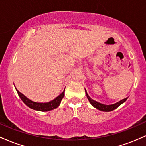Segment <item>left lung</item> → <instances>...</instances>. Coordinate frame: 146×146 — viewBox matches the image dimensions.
Returning <instances> with one entry per match:
<instances>
[{
  "mask_svg": "<svg viewBox=\"0 0 146 146\" xmlns=\"http://www.w3.org/2000/svg\"><path fill=\"white\" fill-rule=\"evenodd\" d=\"M85 92H86V94L87 96V98H88V101L90 102V103L91 104V105L93 106V107L96 108L97 109L101 110V111H104V112H110V111H113V110L116 109L118 106H119L121 104H123V102H125L126 101V100L128 99V98L123 99L121 100V101L117 102V103L114 104H111V105H106V104H103L100 103V102H98L95 100H93V99H91L88 96V93H87L86 90H85Z\"/></svg>",
  "mask_w": 146,
  "mask_h": 146,
  "instance_id": "obj_1",
  "label": "left lung"
}]
</instances>
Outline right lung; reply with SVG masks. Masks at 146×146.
I'll list each match as a JSON object with an SVG mask.
<instances>
[{"instance_id":"right-lung-1","label":"right lung","mask_w":146,"mask_h":146,"mask_svg":"<svg viewBox=\"0 0 146 146\" xmlns=\"http://www.w3.org/2000/svg\"><path fill=\"white\" fill-rule=\"evenodd\" d=\"M64 90L62 93H61L60 95H58L56 99H54L53 100H52L51 102H46V103H39V102H35L30 100L29 99H28L26 96H25L23 93H21V92H19L16 89L18 95L21 98L24 103L28 107H29L31 109L38 110V111H42V112H46V111H49V110H53L55 108H58L60 104V102H61L64 96Z\"/></svg>"}]
</instances>
